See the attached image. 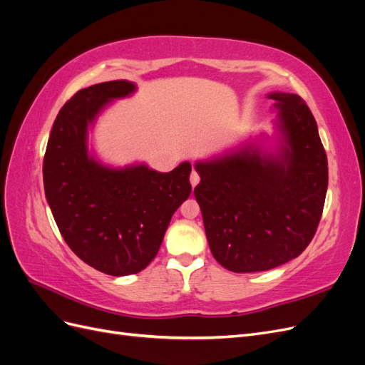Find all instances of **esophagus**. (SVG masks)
Wrapping results in <instances>:
<instances>
[{
  "label": "esophagus",
  "instance_id": "obj_1",
  "mask_svg": "<svg viewBox=\"0 0 365 365\" xmlns=\"http://www.w3.org/2000/svg\"><path fill=\"white\" fill-rule=\"evenodd\" d=\"M197 182H200V175H197V173L193 170L192 175H190V184H192V187H196Z\"/></svg>",
  "mask_w": 365,
  "mask_h": 365
}]
</instances>
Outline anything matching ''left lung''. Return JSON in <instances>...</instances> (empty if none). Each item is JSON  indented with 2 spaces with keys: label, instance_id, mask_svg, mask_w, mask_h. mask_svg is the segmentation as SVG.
<instances>
[{
  "label": "left lung",
  "instance_id": "obj_1",
  "mask_svg": "<svg viewBox=\"0 0 365 365\" xmlns=\"http://www.w3.org/2000/svg\"><path fill=\"white\" fill-rule=\"evenodd\" d=\"M274 134L251 137L195 169L213 257L228 271L259 272L289 262L315 235L327 192V157L300 96L274 91Z\"/></svg>",
  "mask_w": 365,
  "mask_h": 365
}]
</instances>
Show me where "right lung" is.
<instances>
[{"label":"right lung","instance_id":"add662e5","mask_svg":"<svg viewBox=\"0 0 365 365\" xmlns=\"http://www.w3.org/2000/svg\"><path fill=\"white\" fill-rule=\"evenodd\" d=\"M126 81L83 88L62 106L43 157V190L62 237L77 257L114 277L137 274L157 256L173 213L190 196L189 161L172 172L146 163L111 165L90 148V130Z\"/></svg>","mask_w":365,"mask_h":365}]
</instances>
